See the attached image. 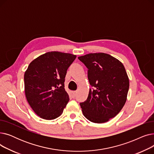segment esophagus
<instances>
[{"mask_svg": "<svg viewBox=\"0 0 154 154\" xmlns=\"http://www.w3.org/2000/svg\"><path fill=\"white\" fill-rule=\"evenodd\" d=\"M76 94H77V92L75 91H71L70 94V95L72 97V98H74V97H75Z\"/></svg>", "mask_w": 154, "mask_h": 154, "instance_id": "esophagus-1", "label": "esophagus"}]
</instances>
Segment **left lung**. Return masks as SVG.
<instances>
[{"label":"left lung","instance_id":"1","mask_svg":"<svg viewBox=\"0 0 154 154\" xmlns=\"http://www.w3.org/2000/svg\"><path fill=\"white\" fill-rule=\"evenodd\" d=\"M88 69L90 88L87 100L80 103L83 115L101 124L116 117L127 100L129 79L122 63L109 54L91 53L79 57Z\"/></svg>","mask_w":154,"mask_h":154}]
</instances>
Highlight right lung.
<instances>
[{
    "label": "right lung",
    "mask_w": 154,
    "mask_h": 154,
    "mask_svg": "<svg viewBox=\"0 0 154 154\" xmlns=\"http://www.w3.org/2000/svg\"><path fill=\"white\" fill-rule=\"evenodd\" d=\"M76 55L48 52L32 61L24 74L27 100L35 114L53 120L62 114L69 100L64 88L67 70Z\"/></svg>",
    "instance_id": "add662e5"
}]
</instances>
